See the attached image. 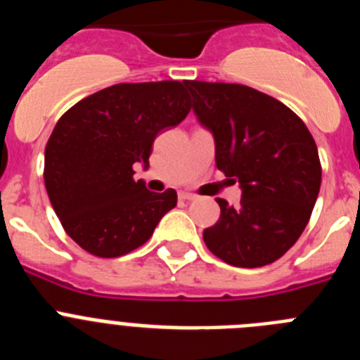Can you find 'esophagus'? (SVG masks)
Here are the masks:
<instances>
[{
  "mask_svg": "<svg viewBox=\"0 0 360 360\" xmlns=\"http://www.w3.org/2000/svg\"><path fill=\"white\" fill-rule=\"evenodd\" d=\"M178 198L186 200V202H191V200H195L196 196L193 195V193H186V191H182V193H178Z\"/></svg>",
  "mask_w": 360,
  "mask_h": 360,
  "instance_id": "esophagus-1",
  "label": "esophagus"
}]
</instances>
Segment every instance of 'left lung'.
Wrapping results in <instances>:
<instances>
[{
  "instance_id": "1",
  "label": "left lung",
  "mask_w": 360,
  "mask_h": 360,
  "mask_svg": "<svg viewBox=\"0 0 360 360\" xmlns=\"http://www.w3.org/2000/svg\"><path fill=\"white\" fill-rule=\"evenodd\" d=\"M195 113L216 142V167L241 186L238 207L216 198L207 249L241 269L274 263L299 240L321 187L316 141L278 98L232 82L186 81Z\"/></svg>"
}]
</instances>
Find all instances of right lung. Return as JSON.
<instances>
[{
	"label": "right lung",
	"instance_id": "right-lung-1",
	"mask_svg": "<svg viewBox=\"0 0 360 360\" xmlns=\"http://www.w3.org/2000/svg\"><path fill=\"white\" fill-rule=\"evenodd\" d=\"M191 111L186 82H120L73 104L44 148V186L63 229L86 252L119 257L144 245L176 191L151 193L133 165Z\"/></svg>",
	"mask_w": 360,
	"mask_h": 360
}]
</instances>
